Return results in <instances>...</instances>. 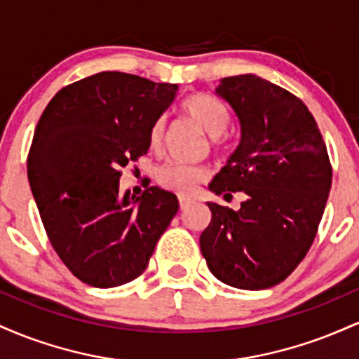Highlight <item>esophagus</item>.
<instances>
[{
	"label": "esophagus",
	"mask_w": 359,
	"mask_h": 359,
	"mask_svg": "<svg viewBox=\"0 0 359 359\" xmlns=\"http://www.w3.org/2000/svg\"><path fill=\"white\" fill-rule=\"evenodd\" d=\"M191 204H192V199H189V197L185 196H179V208L182 209V211L184 209H187Z\"/></svg>",
	"instance_id": "obj_1"
}]
</instances>
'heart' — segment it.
<instances>
[{
    "instance_id": "1",
    "label": "heart",
    "mask_w": 359,
    "mask_h": 359,
    "mask_svg": "<svg viewBox=\"0 0 359 359\" xmlns=\"http://www.w3.org/2000/svg\"><path fill=\"white\" fill-rule=\"evenodd\" d=\"M182 111L192 121H196L208 135L214 137V145H217L216 138L224 133L226 128L231 121V111L224 102L205 93H197L189 96L182 102ZM163 118H156L148 130V145L151 150H158L163 140ZM209 177V168L204 165H194V163L168 162L160 167L156 174V182L160 187L167 191L189 196L196 191L201 182Z\"/></svg>"
}]
</instances>
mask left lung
Instances as JSON below:
<instances>
[{"label":"left lung","instance_id":"obj_1","mask_svg":"<svg viewBox=\"0 0 359 359\" xmlns=\"http://www.w3.org/2000/svg\"><path fill=\"white\" fill-rule=\"evenodd\" d=\"M241 125V142L209 185L245 192L240 211L209 203L201 234L209 270L226 285L262 290L283 282L306 258L323 219L332 167L307 106L271 82L245 74L216 89Z\"/></svg>","mask_w":359,"mask_h":359}]
</instances>
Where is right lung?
Wrapping results in <instances>:
<instances>
[{
	"label": "right lung",
	"instance_id": "obj_1",
	"mask_svg": "<svg viewBox=\"0 0 359 359\" xmlns=\"http://www.w3.org/2000/svg\"><path fill=\"white\" fill-rule=\"evenodd\" d=\"M175 84L100 72L62 88L43 109L27 174L52 248L81 282H131L174 219V194L119 196L121 168L148 151L150 125L174 102Z\"/></svg>",
	"mask_w": 359,
	"mask_h": 359
}]
</instances>
